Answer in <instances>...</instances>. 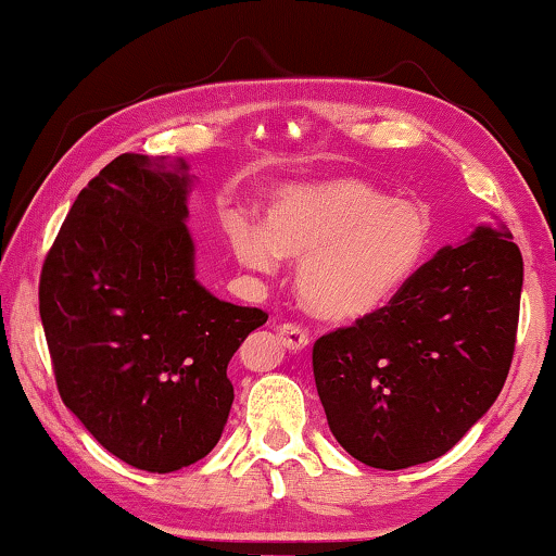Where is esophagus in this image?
<instances>
[{"label":"esophagus","instance_id":"obj_1","mask_svg":"<svg viewBox=\"0 0 556 556\" xmlns=\"http://www.w3.org/2000/svg\"><path fill=\"white\" fill-rule=\"evenodd\" d=\"M277 333L289 351H302L309 346V331L302 329L299 324H281Z\"/></svg>","mask_w":556,"mask_h":556}]
</instances>
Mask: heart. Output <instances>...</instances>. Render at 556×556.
<instances>
[{"mask_svg": "<svg viewBox=\"0 0 556 556\" xmlns=\"http://www.w3.org/2000/svg\"><path fill=\"white\" fill-rule=\"evenodd\" d=\"M428 235L418 205L354 178L285 185L264 207L262 227L230 225L232 252L247 269L269 275L279 257L299 260V296L331 321L386 309L416 277Z\"/></svg>", "mask_w": 556, "mask_h": 556, "instance_id": "heart-1", "label": "heart"}]
</instances>
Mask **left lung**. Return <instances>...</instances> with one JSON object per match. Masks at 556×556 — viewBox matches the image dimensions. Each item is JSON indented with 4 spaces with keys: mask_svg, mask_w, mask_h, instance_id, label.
I'll return each instance as SVG.
<instances>
[{
    "mask_svg": "<svg viewBox=\"0 0 556 556\" xmlns=\"http://www.w3.org/2000/svg\"><path fill=\"white\" fill-rule=\"evenodd\" d=\"M522 271L513 235L478 227L386 309L316 339V391L343 451L381 470L451 451L505 386Z\"/></svg>",
    "mask_w": 556,
    "mask_h": 556,
    "instance_id": "8db88e82",
    "label": "left lung"
}]
</instances>
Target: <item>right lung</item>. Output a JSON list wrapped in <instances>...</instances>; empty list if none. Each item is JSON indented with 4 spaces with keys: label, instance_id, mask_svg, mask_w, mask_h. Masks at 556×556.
<instances>
[{
    "label": "right lung",
    "instance_id": "right-lung-1",
    "mask_svg": "<svg viewBox=\"0 0 556 556\" xmlns=\"http://www.w3.org/2000/svg\"><path fill=\"white\" fill-rule=\"evenodd\" d=\"M188 165L123 153L76 202L43 260L39 314L56 389L105 451L173 472L217 445L227 364L267 321L195 279Z\"/></svg>",
    "mask_w": 556,
    "mask_h": 556
}]
</instances>
